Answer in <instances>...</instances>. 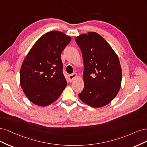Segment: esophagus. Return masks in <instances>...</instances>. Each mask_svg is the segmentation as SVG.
<instances>
[{"instance_id": "1", "label": "esophagus", "mask_w": 147, "mask_h": 147, "mask_svg": "<svg viewBox=\"0 0 147 147\" xmlns=\"http://www.w3.org/2000/svg\"><path fill=\"white\" fill-rule=\"evenodd\" d=\"M78 77V75L76 73H73L71 74H69L68 76V79H69V82H72L73 80Z\"/></svg>"}]
</instances>
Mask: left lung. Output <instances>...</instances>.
<instances>
[{
    "instance_id": "obj_1",
    "label": "left lung",
    "mask_w": 147,
    "mask_h": 147,
    "mask_svg": "<svg viewBox=\"0 0 147 147\" xmlns=\"http://www.w3.org/2000/svg\"><path fill=\"white\" fill-rule=\"evenodd\" d=\"M84 61V87L80 100L93 107H101L117 96L121 84L120 60L111 45L94 32L76 38Z\"/></svg>"
}]
</instances>
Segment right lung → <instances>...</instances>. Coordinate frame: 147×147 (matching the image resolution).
<instances>
[{"instance_id": "obj_1", "label": "right lung", "mask_w": 147, "mask_h": 147, "mask_svg": "<svg viewBox=\"0 0 147 147\" xmlns=\"http://www.w3.org/2000/svg\"><path fill=\"white\" fill-rule=\"evenodd\" d=\"M71 40L63 32L46 33L36 41L24 60L20 84L34 105L45 107L53 103L67 86L61 54Z\"/></svg>"}]
</instances>
